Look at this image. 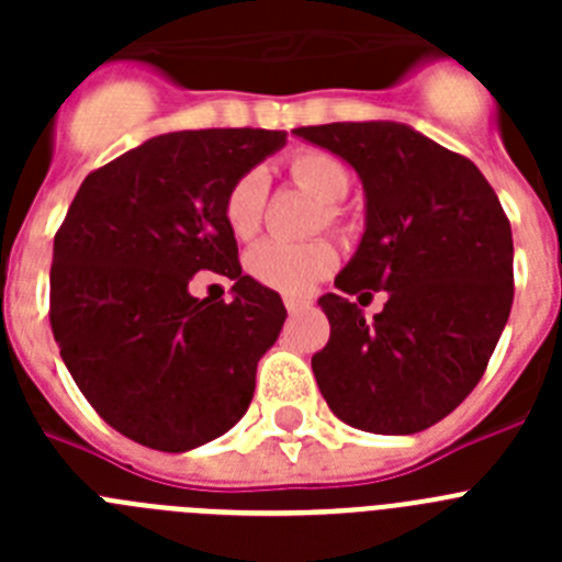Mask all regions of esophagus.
Returning <instances> with one entry per match:
<instances>
[{
	"label": "esophagus",
	"mask_w": 562,
	"mask_h": 562,
	"mask_svg": "<svg viewBox=\"0 0 562 562\" xmlns=\"http://www.w3.org/2000/svg\"><path fill=\"white\" fill-rule=\"evenodd\" d=\"M284 306L290 315H297V312L310 310V301H304V297H284Z\"/></svg>",
	"instance_id": "obj_1"
}]
</instances>
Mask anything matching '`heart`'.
Returning <instances> with one entry per match:
<instances>
[{
	"label": "heart",
	"instance_id": "1",
	"mask_svg": "<svg viewBox=\"0 0 562 562\" xmlns=\"http://www.w3.org/2000/svg\"><path fill=\"white\" fill-rule=\"evenodd\" d=\"M286 173L301 191L312 193L321 202L317 225L346 227V213L340 200L351 188V171L340 157L324 148H295L286 157ZM267 207V177L258 168H247L227 186L222 196V220L227 231L236 238L247 241L261 231ZM337 265V250L326 238H312L304 245H290V241H265L252 247L247 256V272L258 284L270 286L284 295H304L317 281H324Z\"/></svg>",
	"mask_w": 562,
	"mask_h": 562
}]
</instances>
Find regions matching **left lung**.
<instances>
[{
    "mask_svg": "<svg viewBox=\"0 0 562 562\" xmlns=\"http://www.w3.org/2000/svg\"><path fill=\"white\" fill-rule=\"evenodd\" d=\"M366 188V233L337 292L317 304L331 335L312 357L337 419L369 434H419L484 376L513 310V231L473 162L391 121L301 126ZM390 292L364 324L351 294Z\"/></svg>",
    "mask_w": 562,
    "mask_h": 562,
    "instance_id": "left-lung-1",
    "label": "left lung"
}]
</instances>
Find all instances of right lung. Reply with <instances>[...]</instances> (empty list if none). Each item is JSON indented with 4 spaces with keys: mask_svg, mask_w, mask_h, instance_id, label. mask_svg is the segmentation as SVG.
Returning <instances> with one entry per match:
<instances>
[{
    "mask_svg": "<svg viewBox=\"0 0 562 562\" xmlns=\"http://www.w3.org/2000/svg\"><path fill=\"white\" fill-rule=\"evenodd\" d=\"M286 132L200 128L151 137L87 173L53 241L49 326L69 374L117 434L166 453L231 430L284 326L278 292L241 276L222 196ZM234 281L193 299L196 271Z\"/></svg>",
    "mask_w": 562,
    "mask_h": 562,
    "instance_id": "obj_1",
    "label": "right lung"
}]
</instances>
